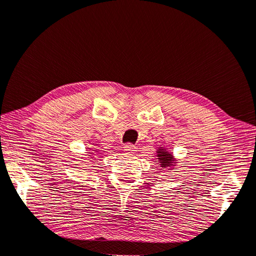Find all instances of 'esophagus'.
Masks as SVG:
<instances>
[{
  "label": "esophagus",
  "mask_w": 256,
  "mask_h": 256,
  "mask_svg": "<svg viewBox=\"0 0 256 256\" xmlns=\"http://www.w3.org/2000/svg\"><path fill=\"white\" fill-rule=\"evenodd\" d=\"M124 150L128 153H134L136 150V147L134 144H130V142H128V144H126L124 146Z\"/></svg>",
  "instance_id": "1"
}]
</instances>
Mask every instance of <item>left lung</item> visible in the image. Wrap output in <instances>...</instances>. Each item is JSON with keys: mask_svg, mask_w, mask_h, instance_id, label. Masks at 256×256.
I'll return each mask as SVG.
<instances>
[{"mask_svg": "<svg viewBox=\"0 0 256 256\" xmlns=\"http://www.w3.org/2000/svg\"><path fill=\"white\" fill-rule=\"evenodd\" d=\"M158 158L160 160V167L166 168L167 166H171V162H173V158L165 149H158Z\"/></svg>", "mask_w": 256, "mask_h": 256, "instance_id": "8db88e82", "label": "left lung"}]
</instances>
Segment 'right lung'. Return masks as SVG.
Here are the masks:
<instances>
[{
  "instance_id": "1",
  "label": "right lung",
  "mask_w": 256,
  "mask_h": 256,
  "mask_svg": "<svg viewBox=\"0 0 256 256\" xmlns=\"http://www.w3.org/2000/svg\"><path fill=\"white\" fill-rule=\"evenodd\" d=\"M89 153H91V152H89Z\"/></svg>"
}]
</instances>
